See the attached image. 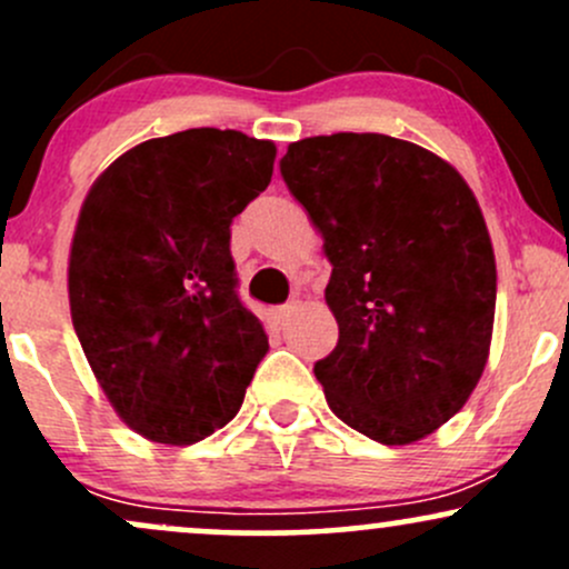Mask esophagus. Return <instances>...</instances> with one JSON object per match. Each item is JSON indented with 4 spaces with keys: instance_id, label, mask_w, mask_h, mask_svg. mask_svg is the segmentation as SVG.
<instances>
[{
    "instance_id": "34e87169",
    "label": "esophagus",
    "mask_w": 569,
    "mask_h": 569,
    "mask_svg": "<svg viewBox=\"0 0 569 569\" xmlns=\"http://www.w3.org/2000/svg\"><path fill=\"white\" fill-rule=\"evenodd\" d=\"M297 312V302H289L283 307H278V310H272V321H276V326H286L291 321V316Z\"/></svg>"
}]
</instances>
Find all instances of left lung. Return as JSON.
<instances>
[{"instance_id":"8db88e82","label":"left lung","mask_w":569,"mask_h":569,"mask_svg":"<svg viewBox=\"0 0 569 569\" xmlns=\"http://www.w3.org/2000/svg\"><path fill=\"white\" fill-rule=\"evenodd\" d=\"M323 234L339 342L316 363L345 426L401 447L466 407L487 367L498 270L471 187L382 133L312 136L280 160Z\"/></svg>"}]
</instances>
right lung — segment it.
<instances>
[{"mask_svg": "<svg viewBox=\"0 0 569 569\" xmlns=\"http://www.w3.org/2000/svg\"><path fill=\"white\" fill-rule=\"evenodd\" d=\"M272 162V141L189 128L128 149L82 202L71 323L143 439L184 447L224 428L270 350L234 291L230 224L270 184Z\"/></svg>", "mask_w": 569, "mask_h": 569, "instance_id": "right-lung-1", "label": "right lung"}]
</instances>
